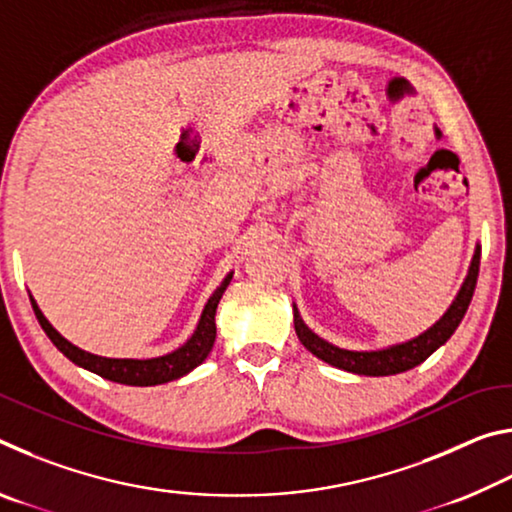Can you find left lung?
<instances>
[{
	"instance_id": "1",
	"label": "left lung",
	"mask_w": 512,
	"mask_h": 512,
	"mask_svg": "<svg viewBox=\"0 0 512 512\" xmlns=\"http://www.w3.org/2000/svg\"><path fill=\"white\" fill-rule=\"evenodd\" d=\"M479 264H481V246H476L463 287L456 293L454 302L449 305L443 318L436 320V325H431L427 332H422L420 336H415V339L406 343H397V345H391V348L370 350V352L336 348V345L327 343L325 339H320L318 334L311 332V329L305 325V320L300 318V311L296 305H293V327H296L300 343L305 345L314 357L329 363V366L354 372V375H368V377H386V375H397V372H406L415 366H420L424 359H429L440 345H445L449 341V336L456 332V327L461 325L465 311L470 307L472 296H474L476 277H479Z\"/></svg>"
}]
</instances>
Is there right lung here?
<instances>
[{
    "label": "right lung",
    "mask_w": 512,
    "mask_h": 512,
    "mask_svg": "<svg viewBox=\"0 0 512 512\" xmlns=\"http://www.w3.org/2000/svg\"><path fill=\"white\" fill-rule=\"evenodd\" d=\"M230 280H232V273L225 275L221 287L212 293L210 300H207L192 339H189L185 345H180L178 350L155 359H108V357H99V354L85 352L69 343L65 336H60L56 329L51 327V323L45 318V314H42L33 298H31V305H33V311H36L40 327L45 329V334L49 336L51 343H54L69 361L76 363V366L90 370L103 379L117 381V384L158 386V384H167V381L183 377L187 372H192L196 366H201V363L207 359V354L212 352V345L216 339V325H214L216 307H219V300L225 293V289H228Z\"/></svg>",
    "instance_id": "obj_1"
}]
</instances>
